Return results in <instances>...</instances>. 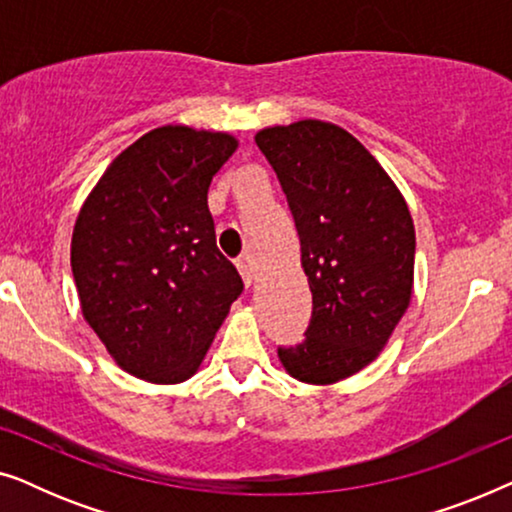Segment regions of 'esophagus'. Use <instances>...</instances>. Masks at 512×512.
<instances>
[{
    "instance_id": "34e87169",
    "label": "esophagus",
    "mask_w": 512,
    "mask_h": 512,
    "mask_svg": "<svg viewBox=\"0 0 512 512\" xmlns=\"http://www.w3.org/2000/svg\"><path fill=\"white\" fill-rule=\"evenodd\" d=\"M237 270H240L244 286H251V282H254V270H251V265L240 261V263H237Z\"/></svg>"
}]
</instances>
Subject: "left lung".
<instances>
[{
  "instance_id": "8db88e82",
  "label": "left lung",
  "mask_w": 512,
  "mask_h": 512,
  "mask_svg": "<svg viewBox=\"0 0 512 512\" xmlns=\"http://www.w3.org/2000/svg\"><path fill=\"white\" fill-rule=\"evenodd\" d=\"M300 237L312 291L305 340L279 347L286 373L335 384L373 363L408 310L415 226L398 186L340 125L298 121L256 132Z\"/></svg>"
}]
</instances>
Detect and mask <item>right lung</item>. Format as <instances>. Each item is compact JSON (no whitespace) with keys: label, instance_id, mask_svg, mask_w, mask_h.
Wrapping results in <instances>:
<instances>
[{"label":"right lung","instance_id":"add662e5","mask_svg":"<svg viewBox=\"0 0 512 512\" xmlns=\"http://www.w3.org/2000/svg\"><path fill=\"white\" fill-rule=\"evenodd\" d=\"M237 151L228 132L163 125L118 153L76 216L72 272L83 319L125 373H198L244 284L216 247L207 191Z\"/></svg>","mask_w":512,"mask_h":512}]
</instances>
